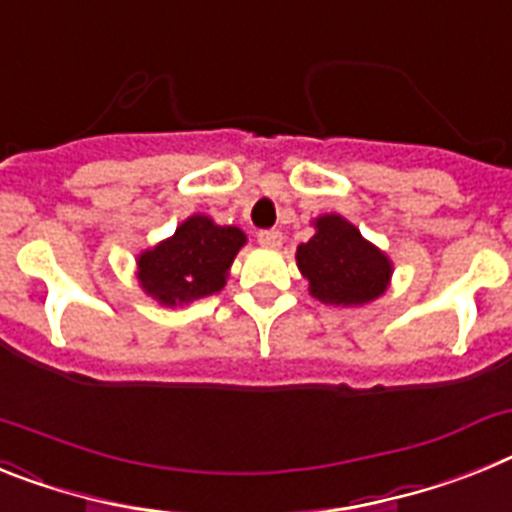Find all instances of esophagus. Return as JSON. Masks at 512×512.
I'll return each mask as SVG.
<instances>
[{
    "mask_svg": "<svg viewBox=\"0 0 512 512\" xmlns=\"http://www.w3.org/2000/svg\"><path fill=\"white\" fill-rule=\"evenodd\" d=\"M256 238H259V243L264 248H279V246H282V233H279V230H261Z\"/></svg>",
    "mask_w": 512,
    "mask_h": 512,
    "instance_id": "34e87169",
    "label": "esophagus"
}]
</instances>
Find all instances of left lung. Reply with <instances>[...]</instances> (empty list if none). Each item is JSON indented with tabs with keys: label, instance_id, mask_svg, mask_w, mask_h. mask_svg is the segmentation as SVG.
Wrapping results in <instances>:
<instances>
[{
	"label": "left lung",
	"instance_id": "left-lung-1",
	"mask_svg": "<svg viewBox=\"0 0 512 512\" xmlns=\"http://www.w3.org/2000/svg\"><path fill=\"white\" fill-rule=\"evenodd\" d=\"M313 225L316 235L295 253L310 295L326 305H365L381 298L393 272L386 253L339 214H323Z\"/></svg>",
	"mask_w": 512,
	"mask_h": 512
}]
</instances>
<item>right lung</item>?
<instances>
[{
	"mask_svg": "<svg viewBox=\"0 0 512 512\" xmlns=\"http://www.w3.org/2000/svg\"><path fill=\"white\" fill-rule=\"evenodd\" d=\"M246 235L233 225H214L207 214H194L168 240L139 253L137 279L142 290L163 305H183L225 287L235 253Z\"/></svg>",
	"mask_w": 512,
	"mask_h": 512,
	"instance_id": "right-lung-1",
	"label": "right lung"
}]
</instances>
